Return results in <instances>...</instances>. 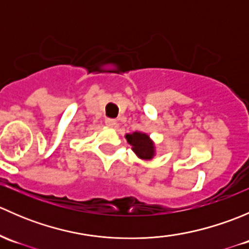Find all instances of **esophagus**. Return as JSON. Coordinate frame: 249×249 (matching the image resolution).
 I'll return each mask as SVG.
<instances>
[{"instance_id":"obj_1","label":"esophagus","mask_w":249,"mask_h":249,"mask_svg":"<svg viewBox=\"0 0 249 249\" xmlns=\"http://www.w3.org/2000/svg\"><path fill=\"white\" fill-rule=\"evenodd\" d=\"M105 123H106V125H108V126H115V125H117V120L110 119V118H107Z\"/></svg>"}]
</instances>
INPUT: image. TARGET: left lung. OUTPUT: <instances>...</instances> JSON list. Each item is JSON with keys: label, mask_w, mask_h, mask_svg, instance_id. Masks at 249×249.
Masks as SVG:
<instances>
[{"label": "left lung", "mask_w": 249, "mask_h": 249, "mask_svg": "<svg viewBox=\"0 0 249 249\" xmlns=\"http://www.w3.org/2000/svg\"><path fill=\"white\" fill-rule=\"evenodd\" d=\"M125 137H126L127 142L132 145V150L135 152V154L141 159L149 160L154 157V143L147 134L136 131L134 134H127Z\"/></svg>", "instance_id": "8db88e82"}]
</instances>
